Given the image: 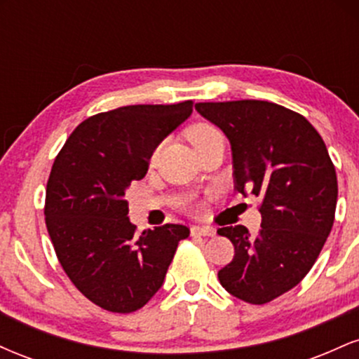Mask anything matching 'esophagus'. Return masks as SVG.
Instances as JSON below:
<instances>
[{"instance_id": "obj_1", "label": "esophagus", "mask_w": 359, "mask_h": 359, "mask_svg": "<svg viewBox=\"0 0 359 359\" xmlns=\"http://www.w3.org/2000/svg\"><path fill=\"white\" fill-rule=\"evenodd\" d=\"M192 233L203 234V236H214V234H216V229H214L212 226L197 224V226H192Z\"/></svg>"}]
</instances>
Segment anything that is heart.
<instances>
[{
	"label": "heart",
	"instance_id": "obj_1",
	"mask_svg": "<svg viewBox=\"0 0 359 359\" xmlns=\"http://www.w3.org/2000/svg\"><path fill=\"white\" fill-rule=\"evenodd\" d=\"M187 137H189V140H191L194 148L197 150V148L205 145V143L212 142V140L222 138V135L216 126L209 125V123H197V125L189 128ZM155 156H156V151L154 154V158Z\"/></svg>",
	"mask_w": 359,
	"mask_h": 359
}]
</instances>
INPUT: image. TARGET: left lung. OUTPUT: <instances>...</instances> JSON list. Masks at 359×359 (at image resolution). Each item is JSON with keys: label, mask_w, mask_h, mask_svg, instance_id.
Returning a JSON list of instances; mask_svg holds the SVG:
<instances>
[{"label": "left lung", "mask_w": 359, "mask_h": 359, "mask_svg": "<svg viewBox=\"0 0 359 359\" xmlns=\"http://www.w3.org/2000/svg\"><path fill=\"white\" fill-rule=\"evenodd\" d=\"M197 113L229 140L234 187L262 199V229H217L234 246L221 285L248 304H266L300 283L334 222L336 168L302 114L269 101L197 102Z\"/></svg>", "instance_id": "obj_1"}]
</instances>
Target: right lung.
<instances>
[{
    "mask_svg": "<svg viewBox=\"0 0 359 359\" xmlns=\"http://www.w3.org/2000/svg\"><path fill=\"white\" fill-rule=\"evenodd\" d=\"M192 101L135 104L82 121L52 165L45 222L71 282L109 312L142 309L158 288L184 224L137 233L128 217L126 189L143 179L155 148L191 116Z\"/></svg>",
    "mask_w": 359,
    "mask_h": 359,
    "instance_id": "add662e5",
    "label": "right lung"
}]
</instances>
